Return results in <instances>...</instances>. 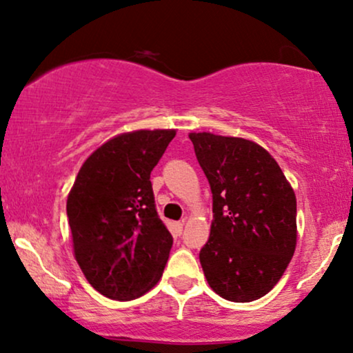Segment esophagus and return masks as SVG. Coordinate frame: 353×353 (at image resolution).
Segmentation results:
<instances>
[{"mask_svg":"<svg viewBox=\"0 0 353 353\" xmlns=\"http://www.w3.org/2000/svg\"><path fill=\"white\" fill-rule=\"evenodd\" d=\"M176 228H177V232L182 233V228H184V220H182V222H177L176 223Z\"/></svg>","mask_w":353,"mask_h":353,"instance_id":"34e87169","label":"esophagus"}]
</instances>
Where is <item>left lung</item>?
I'll return each instance as SVG.
<instances>
[{"instance_id": "8db88e82", "label": "left lung", "mask_w": 353, "mask_h": 353, "mask_svg": "<svg viewBox=\"0 0 353 353\" xmlns=\"http://www.w3.org/2000/svg\"><path fill=\"white\" fill-rule=\"evenodd\" d=\"M189 138L212 190L210 236L199 253L203 274L223 299H260L294 254V190L260 144L212 133Z\"/></svg>"}]
</instances>
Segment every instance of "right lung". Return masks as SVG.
Returning <instances> with one entry per match:
<instances>
[{
  "label": "right lung",
  "instance_id": "obj_1",
  "mask_svg": "<svg viewBox=\"0 0 353 353\" xmlns=\"http://www.w3.org/2000/svg\"><path fill=\"white\" fill-rule=\"evenodd\" d=\"M176 136L139 130L110 139L85 161L67 199L74 253L105 298L131 301L159 281L172 235L159 219L151 171Z\"/></svg>",
  "mask_w": 353,
  "mask_h": 353
}]
</instances>
